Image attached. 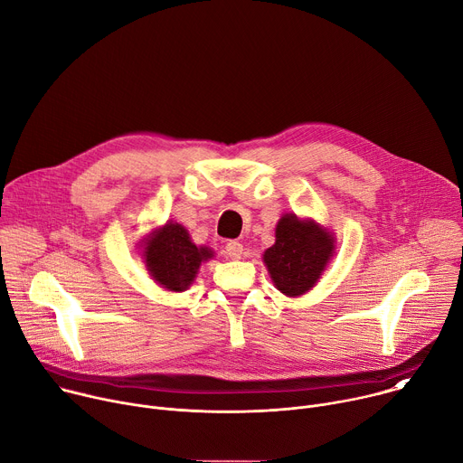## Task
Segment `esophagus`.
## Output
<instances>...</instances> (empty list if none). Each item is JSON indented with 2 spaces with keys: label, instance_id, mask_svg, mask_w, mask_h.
<instances>
[{
  "label": "esophagus",
  "instance_id": "esophagus-1",
  "mask_svg": "<svg viewBox=\"0 0 463 463\" xmlns=\"http://www.w3.org/2000/svg\"><path fill=\"white\" fill-rule=\"evenodd\" d=\"M225 254H227L229 258H232V260H238V258H241V254H243V245H241L240 241L231 240V241L225 243Z\"/></svg>",
  "mask_w": 463,
  "mask_h": 463
}]
</instances>
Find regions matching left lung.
<instances>
[{
    "label": "left lung",
    "instance_id": "left-lung-1",
    "mask_svg": "<svg viewBox=\"0 0 463 463\" xmlns=\"http://www.w3.org/2000/svg\"><path fill=\"white\" fill-rule=\"evenodd\" d=\"M332 252L334 240L326 229L284 216L277 225V241L263 252V261L279 291L297 297L315 286Z\"/></svg>",
    "mask_w": 463,
    "mask_h": 463
}]
</instances>
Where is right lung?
<instances>
[{
    "instance_id": "1",
    "label": "right lung",
    "mask_w": 463,
    "mask_h": 463,
    "mask_svg": "<svg viewBox=\"0 0 463 463\" xmlns=\"http://www.w3.org/2000/svg\"><path fill=\"white\" fill-rule=\"evenodd\" d=\"M146 266L152 277L170 291H184L194 280L202 261L213 258L207 247L197 249L184 227L166 223L145 247Z\"/></svg>"
}]
</instances>
